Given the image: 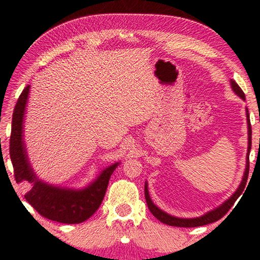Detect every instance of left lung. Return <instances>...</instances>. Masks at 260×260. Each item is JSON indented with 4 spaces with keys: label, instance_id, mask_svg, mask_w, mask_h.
<instances>
[{
    "label": "left lung",
    "instance_id": "left-lung-1",
    "mask_svg": "<svg viewBox=\"0 0 260 260\" xmlns=\"http://www.w3.org/2000/svg\"><path fill=\"white\" fill-rule=\"evenodd\" d=\"M231 87L232 90L239 96L240 99L245 101V95L240 86L237 83L231 79ZM245 114H246V124H248V152H246V161H245V170H244V174L243 178H242V181L240 183L239 188L236 189L235 192L230 197V199L226 200L222 204H220L218 208H215L213 210L209 211V212L204 213L201 217H196V218H179V217H174V215H171L165 211H162L161 209L158 208V206L153 203L150 199V195H149V190H148V182L146 181L144 183V196H146V201L148 204V208L150 210V212L155 215V217L159 220L160 222L166 223V225L170 226H175V227H199V226H204L208 225V223L214 222L217 220L221 219L223 215H225L228 210H230L233 204L235 203V201L239 199V196L242 193V191L244 190V187L246 184V180H248V175H249V155H250V150H251V124H250V116H249V111L248 108H245Z\"/></svg>",
    "mask_w": 260,
    "mask_h": 260
}]
</instances>
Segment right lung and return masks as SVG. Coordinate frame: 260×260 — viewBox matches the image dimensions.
<instances>
[{
	"instance_id": "right-lung-1",
	"label": "right lung",
	"mask_w": 260,
	"mask_h": 260,
	"mask_svg": "<svg viewBox=\"0 0 260 260\" xmlns=\"http://www.w3.org/2000/svg\"><path fill=\"white\" fill-rule=\"evenodd\" d=\"M29 88L30 86H27L20 94L12 114L10 158L16 182L30 184V189L25 193V199L45 218L63 223L83 222L100 208L110 177L120 161L105 167L95 180L79 189L56 186L39 178L29 162L24 140V121Z\"/></svg>"
}]
</instances>
